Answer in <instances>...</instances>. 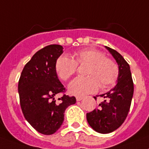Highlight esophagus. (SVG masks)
I'll use <instances>...</instances> for the list:
<instances>
[{"mask_svg": "<svg viewBox=\"0 0 149 149\" xmlns=\"http://www.w3.org/2000/svg\"><path fill=\"white\" fill-rule=\"evenodd\" d=\"M82 99H83L82 96H77V97H76V100H77V101H81Z\"/></svg>", "mask_w": 149, "mask_h": 149, "instance_id": "esophagus-1", "label": "esophagus"}]
</instances>
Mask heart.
Returning <instances> with one entry per match:
<instances>
[{
  "label": "heart",
  "instance_id": "obj_1",
  "mask_svg": "<svg viewBox=\"0 0 149 149\" xmlns=\"http://www.w3.org/2000/svg\"><path fill=\"white\" fill-rule=\"evenodd\" d=\"M74 59L62 56L57 59L55 68L57 75L63 81H68L76 73L77 65L89 64L86 77H77L70 84L68 90L78 96L96 92L100 87L109 88L116 83L119 68L115 62L106 58L103 53L93 49L80 50L74 54Z\"/></svg>",
  "mask_w": 149,
  "mask_h": 149
}]
</instances>
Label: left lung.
<instances>
[{
	"label": "left lung",
	"mask_w": 149,
	"mask_h": 149,
	"mask_svg": "<svg viewBox=\"0 0 149 149\" xmlns=\"http://www.w3.org/2000/svg\"><path fill=\"white\" fill-rule=\"evenodd\" d=\"M105 48L118 62L119 76L116 86L100 96L105 100L99 104L97 109L87 113L88 124L100 133H111L124 123L130 111L134 90L129 64L116 50L106 46ZM94 99L96 100V96Z\"/></svg>",
	"instance_id": "1"
}]
</instances>
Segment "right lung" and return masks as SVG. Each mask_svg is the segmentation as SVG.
<instances>
[{
  "mask_svg": "<svg viewBox=\"0 0 149 149\" xmlns=\"http://www.w3.org/2000/svg\"><path fill=\"white\" fill-rule=\"evenodd\" d=\"M63 47L51 44L38 50L25 64L18 84L23 115L37 131L51 135L64 120L66 108L76 102L74 96L65 95V88L57 77L55 65ZM63 94L59 102L55 100Z\"/></svg>",
  "mask_w": 149,
  "mask_h": 149,
  "instance_id": "right-lung-1",
  "label": "right lung"
}]
</instances>
